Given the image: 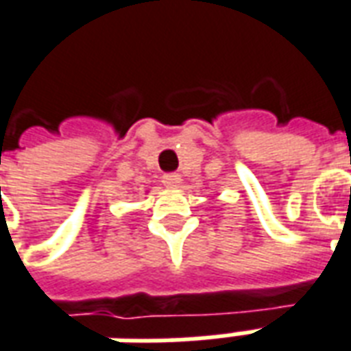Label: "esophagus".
I'll use <instances>...</instances> for the list:
<instances>
[{"label":"esophagus","instance_id":"obj_1","mask_svg":"<svg viewBox=\"0 0 351 351\" xmlns=\"http://www.w3.org/2000/svg\"><path fill=\"white\" fill-rule=\"evenodd\" d=\"M163 186L165 188H171V189H176L180 188V184H182V178L180 175H176V173H169V175H163Z\"/></svg>","mask_w":351,"mask_h":351}]
</instances>
